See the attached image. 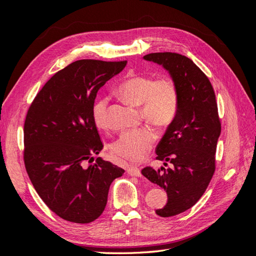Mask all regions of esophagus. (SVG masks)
<instances>
[{"label": "esophagus", "mask_w": 256, "mask_h": 256, "mask_svg": "<svg viewBox=\"0 0 256 256\" xmlns=\"http://www.w3.org/2000/svg\"><path fill=\"white\" fill-rule=\"evenodd\" d=\"M127 173L131 176H136V177H141L142 173L140 171V168L134 166H130L127 168Z\"/></svg>", "instance_id": "1"}]
</instances>
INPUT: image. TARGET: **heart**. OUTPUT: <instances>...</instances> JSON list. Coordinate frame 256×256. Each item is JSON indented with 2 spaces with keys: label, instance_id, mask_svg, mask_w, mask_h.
Here are the masks:
<instances>
[{
  "label": "heart",
  "instance_id": "obj_1",
  "mask_svg": "<svg viewBox=\"0 0 256 256\" xmlns=\"http://www.w3.org/2000/svg\"><path fill=\"white\" fill-rule=\"evenodd\" d=\"M118 92L128 104L141 106L143 118L159 129L171 125L176 118L180 92L171 78L131 76L120 84ZM108 106L109 98L106 96H99L92 106V120L99 129L109 127ZM156 138V131L150 126L126 130L112 143L111 150L122 159L138 161L150 150Z\"/></svg>",
  "mask_w": 256,
  "mask_h": 256
}]
</instances>
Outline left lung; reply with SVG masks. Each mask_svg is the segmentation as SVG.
Returning <instances> with one entry per match:
<instances>
[{
	"instance_id": "1",
	"label": "left lung",
	"mask_w": 256,
	"mask_h": 256,
	"mask_svg": "<svg viewBox=\"0 0 256 256\" xmlns=\"http://www.w3.org/2000/svg\"><path fill=\"white\" fill-rule=\"evenodd\" d=\"M143 58L168 70L180 92L176 118L156 148V159L173 166L142 170L147 180L166 191L168 203L156 210L166 218L188 210L206 191L216 170L221 122L212 85L189 58L158 52Z\"/></svg>"
}]
</instances>
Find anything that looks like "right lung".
<instances>
[{
	"mask_svg": "<svg viewBox=\"0 0 256 256\" xmlns=\"http://www.w3.org/2000/svg\"><path fill=\"white\" fill-rule=\"evenodd\" d=\"M127 60H80L58 72L30 106L23 159L36 192L62 219L90 223L104 210L110 184L124 170L97 158L104 148L90 110L99 88Z\"/></svg>",
	"mask_w": 256,
	"mask_h": 256,
	"instance_id": "obj_1",
	"label": "right lung"
}]
</instances>
